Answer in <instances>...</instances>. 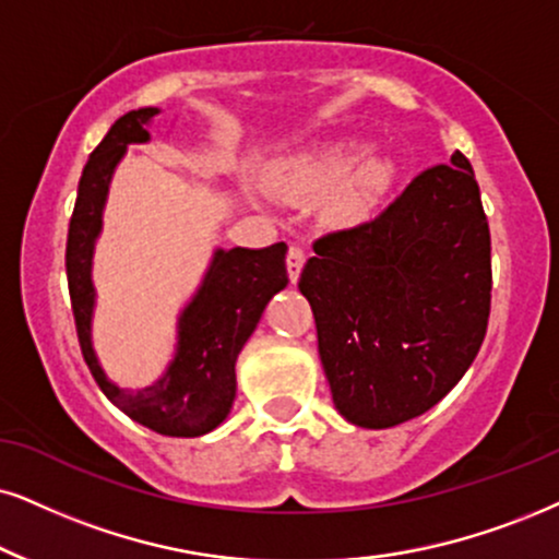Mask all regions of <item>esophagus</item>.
<instances>
[{
  "instance_id": "esophagus-1",
  "label": "esophagus",
  "mask_w": 559,
  "mask_h": 559,
  "mask_svg": "<svg viewBox=\"0 0 559 559\" xmlns=\"http://www.w3.org/2000/svg\"><path fill=\"white\" fill-rule=\"evenodd\" d=\"M301 267H304V250H301V247L292 245V247H288V255H286V271H288V278H292V284L299 281Z\"/></svg>"
}]
</instances>
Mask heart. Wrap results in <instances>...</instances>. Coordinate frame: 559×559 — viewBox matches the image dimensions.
Masks as SVG:
<instances>
[{
  "label": "heart",
  "mask_w": 559,
  "mask_h": 559,
  "mask_svg": "<svg viewBox=\"0 0 559 559\" xmlns=\"http://www.w3.org/2000/svg\"><path fill=\"white\" fill-rule=\"evenodd\" d=\"M369 153L358 141L335 144L275 167L271 186L286 201L312 206L329 198L322 218L330 229H356L369 224L390 195L397 178L394 162Z\"/></svg>",
  "instance_id": "heart-1"
}]
</instances>
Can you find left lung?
Instances as JSON below:
<instances>
[{
    "label": "left lung",
    "mask_w": 559,
    "mask_h": 559,
    "mask_svg": "<svg viewBox=\"0 0 559 559\" xmlns=\"http://www.w3.org/2000/svg\"><path fill=\"white\" fill-rule=\"evenodd\" d=\"M314 252L299 292L337 413L381 430L447 397L490 317V229L467 157L420 173L379 218Z\"/></svg>",
    "instance_id": "left-lung-1"
}]
</instances>
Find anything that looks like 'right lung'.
<instances>
[{
    "instance_id": "right-lung-1",
    "label": "right lung",
    "mask_w": 559,
    "mask_h": 559,
    "mask_svg": "<svg viewBox=\"0 0 559 559\" xmlns=\"http://www.w3.org/2000/svg\"><path fill=\"white\" fill-rule=\"evenodd\" d=\"M159 112V108L126 112L90 154L69 222L67 278L82 356L105 397L154 433L195 438L222 426L235 405L237 356L255 332L267 301L288 284V247L284 242L263 250L216 247L201 286L180 309L175 353L167 369L141 390H126L105 373L92 343V317L97 307L92 258L103 231L112 173L131 144H150V129Z\"/></svg>"
}]
</instances>
